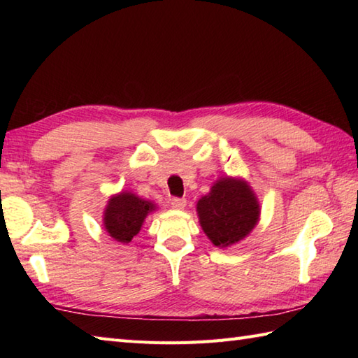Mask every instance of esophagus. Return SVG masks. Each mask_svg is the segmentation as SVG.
Masks as SVG:
<instances>
[{"instance_id":"obj_1","label":"esophagus","mask_w":358,"mask_h":358,"mask_svg":"<svg viewBox=\"0 0 358 358\" xmlns=\"http://www.w3.org/2000/svg\"><path fill=\"white\" fill-rule=\"evenodd\" d=\"M171 204L173 209H185L186 206V199H180V196H173L171 200Z\"/></svg>"}]
</instances>
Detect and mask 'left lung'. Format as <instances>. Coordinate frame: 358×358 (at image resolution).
<instances>
[{"mask_svg":"<svg viewBox=\"0 0 358 358\" xmlns=\"http://www.w3.org/2000/svg\"><path fill=\"white\" fill-rule=\"evenodd\" d=\"M200 224L218 248L231 246L254 229L260 208L254 192L241 180L222 178L196 204Z\"/></svg>","mask_w":358,"mask_h":358,"instance_id":"obj_1","label":"left lung"}]
</instances>
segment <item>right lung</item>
<instances>
[{
	"label": "right lung",
	"instance_id": "1",
	"mask_svg": "<svg viewBox=\"0 0 358 358\" xmlns=\"http://www.w3.org/2000/svg\"><path fill=\"white\" fill-rule=\"evenodd\" d=\"M150 210H154V204L134 194L123 192L113 196L104 212L106 231L117 241L129 243L140 232Z\"/></svg>",
	"mask_w": 358,
	"mask_h": 358
}]
</instances>
